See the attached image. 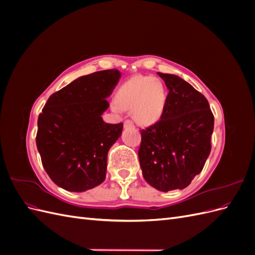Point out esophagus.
Masks as SVG:
<instances>
[{
  "label": "esophagus",
  "instance_id": "34e87169",
  "mask_svg": "<svg viewBox=\"0 0 255 255\" xmlns=\"http://www.w3.org/2000/svg\"><path fill=\"white\" fill-rule=\"evenodd\" d=\"M125 128H134V123L130 120L125 121Z\"/></svg>",
  "mask_w": 255,
  "mask_h": 255
}]
</instances>
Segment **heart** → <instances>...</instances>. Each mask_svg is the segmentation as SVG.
Listing matches in <instances>:
<instances>
[{"mask_svg": "<svg viewBox=\"0 0 255 255\" xmlns=\"http://www.w3.org/2000/svg\"><path fill=\"white\" fill-rule=\"evenodd\" d=\"M166 88L153 76L137 75L119 88L112 110L132 111L134 119L142 126H149L161 117L166 105Z\"/></svg>", "mask_w": 255, "mask_h": 255, "instance_id": "b5f03b06", "label": "heart"}]
</instances>
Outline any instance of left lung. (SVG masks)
<instances>
[{
    "label": "left lung",
    "instance_id": "8db88e82",
    "mask_svg": "<svg viewBox=\"0 0 255 255\" xmlns=\"http://www.w3.org/2000/svg\"><path fill=\"white\" fill-rule=\"evenodd\" d=\"M157 74L169 90L160 119L141 129L138 157L144 180L160 191L183 189L210 155L214 116L206 98L174 74Z\"/></svg>",
    "mask_w": 255,
    "mask_h": 255
}]
</instances>
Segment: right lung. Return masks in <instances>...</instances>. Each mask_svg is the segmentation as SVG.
Listing matches in <instances>:
<instances>
[{"instance_id":"add662e5","label":"right lung","mask_w":255,"mask_h":255,"mask_svg":"<svg viewBox=\"0 0 255 255\" xmlns=\"http://www.w3.org/2000/svg\"><path fill=\"white\" fill-rule=\"evenodd\" d=\"M120 76L117 69L81 76L45 103L36 144L44 170L57 186L82 192L105 180L107 154L123 123H105L102 114Z\"/></svg>"}]
</instances>
